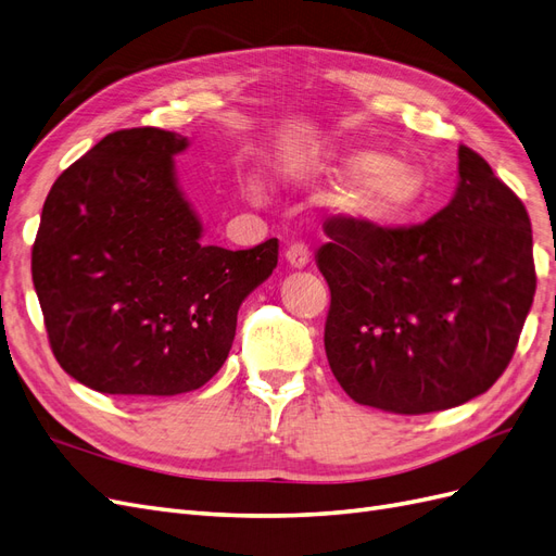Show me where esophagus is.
<instances>
[{
  "instance_id": "esophagus-1",
  "label": "esophagus",
  "mask_w": 556,
  "mask_h": 556,
  "mask_svg": "<svg viewBox=\"0 0 556 556\" xmlns=\"http://www.w3.org/2000/svg\"><path fill=\"white\" fill-rule=\"evenodd\" d=\"M285 260H288V264L292 268H304L311 260V252H308V245L304 243H292L288 250H285Z\"/></svg>"
}]
</instances>
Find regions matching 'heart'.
Instances as JSON below:
<instances>
[{"label": "heart", "mask_w": 556, "mask_h": 556, "mask_svg": "<svg viewBox=\"0 0 556 556\" xmlns=\"http://www.w3.org/2000/svg\"><path fill=\"white\" fill-rule=\"evenodd\" d=\"M329 174H352L341 192L333 197V206L352 220L371 227H394L422 206L427 194L425 174L415 164L387 160L374 150H355L339 157ZM250 197H262V185L255 176L248 178Z\"/></svg>", "instance_id": "1"}]
</instances>
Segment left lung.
Here are the masks:
<instances>
[{"mask_svg": "<svg viewBox=\"0 0 556 556\" xmlns=\"http://www.w3.org/2000/svg\"><path fill=\"white\" fill-rule=\"evenodd\" d=\"M317 250L331 306L325 350L362 406L447 410L506 371L535 294L533 237L519 197L459 146V185L425 225L371 227L345 215Z\"/></svg>", "mask_w": 556, "mask_h": 556, "instance_id": "8db88e82", "label": "left lung"}]
</instances>
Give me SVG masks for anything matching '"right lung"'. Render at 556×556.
Masks as SVG:
<instances>
[{"label":"right lung","mask_w":556,"mask_h":556,"mask_svg":"<svg viewBox=\"0 0 556 556\" xmlns=\"http://www.w3.org/2000/svg\"><path fill=\"white\" fill-rule=\"evenodd\" d=\"M188 143L157 127L113 131L46 197L31 280L55 359L94 392L199 390L229 355L243 299L278 264V239L201 243L174 166Z\"/></svg>","instance_id":"1"}]
</instances>
